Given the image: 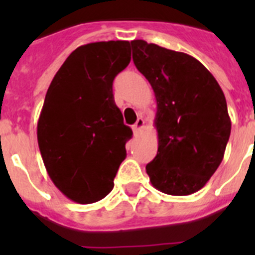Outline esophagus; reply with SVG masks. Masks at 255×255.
<instances>
[{
  "label": "esophagus",
  "mask_w": 255,
  "mask_h": 255,
  "mask_svg": "<svg viewBox=\"0 0 255 255\" xmlns=\"http://www.w3.org/2000/svg\"><path fill=\"white\" fill-rule=\"evenodd\" d=\"M144 124H145V121H144L143 117H139L138 120H136V123L134 124V126H132V131H134V134H138V132L143 129Z\"/></svg>",
  "instance_id": "1"
}]
</instances>
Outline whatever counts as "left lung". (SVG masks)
I'll return each mask as SVG.
<instances>
[{
  "mask_svg": "<svg viewBox=\"0 0 255 255\" xmlns=\"http://www.w3.org/2000/svg\"><path fill=\"white\" fill-rule=\"evenodd\" d=\"M132 61L157 102L158 150L147 164L157 190L190 195L200 190L224 159L231 132L226 98L215 76L193 56L143 39L131 42Z\"/></svg>",
  "mask_w": 255,
  "mask_h": 255,
  "instance_id": "obj_1",
  "label": "left lung"
}]
</instances>
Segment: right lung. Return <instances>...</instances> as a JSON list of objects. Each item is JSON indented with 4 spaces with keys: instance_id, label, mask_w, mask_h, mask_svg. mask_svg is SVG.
<instances>
[{
    "instance_id": "add662e5",
    "label": "right lung",
    "mask_w": 255,
    "mask_h": 255,
    "mask_svg": "<svg viewBox=\"0 0 255 255\" xmlns=\"http://www.w3.org/2000/svg\"><path fill=\"white\" fill-rule=\"evenodd\" d=\"M130 60L128 40L84 44L70 53L47 91L38 145L56 188L76 203L103 199L126 157L132 131L115 103L112 83Z\"/></svg>"
}]
</instances>
